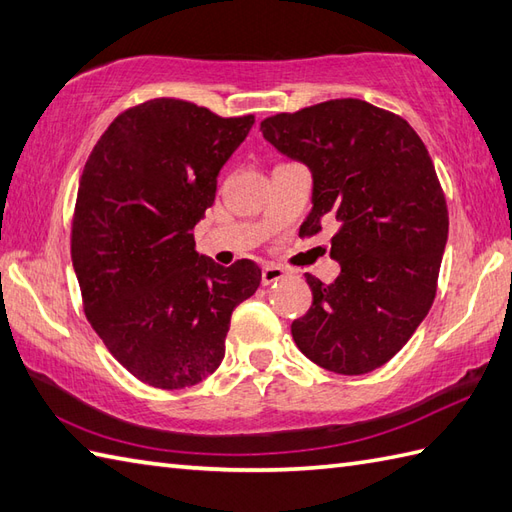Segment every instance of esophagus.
I'll return each instance as SVG.
<instances>
[{"label": "esophagus", "mask_w": 512, "mask_h": 512, "mask_svg": "<svg viewBox=\"0 0 512 512\" xmlns=\"http://www.w3.org/2000/svg\"><path fill=\"white\" fill-rule=\"evenodd\" d=\"M285 278V269H280L276 265H267L263 267V285H274V282Z\"/></svg>", "instance_id": "1"}]
</instances>
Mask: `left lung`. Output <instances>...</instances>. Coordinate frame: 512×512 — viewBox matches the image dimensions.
I'll list each match as a JSON object with an SVG mask.
<instances>
[{
  "instance_id": "obj_1",
  "label": "left lung",
  "mask_w": 512,
  "mask_h": 512,
  "mask_svg": "<svg viewBox=\"0 0 512 512\" xmlns=\"http://www.w3.org/2000/svg\"><path fill=\"white\" fill-rule=\"evenodd\" d=\"M263 138L309 166L313 208L300 234L339 223L331 285L306 274L313 304L291 324L317 366L366 374L388 363L436 298L449 212L418 133L392 111L339 98L260 122Z\"/></svg>"
}]
</instances>
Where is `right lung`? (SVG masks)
Listing matches in <instances>:
<instances>
[{"instance_id":"obj_1","label":"right lung","mask_w":512,"mask_h":512,"mask_svg":"<svg viewBox=\"0 0 512 512\" xmlns=\"http://www.w3.org/2000/svg\"><path fill=\"white\" fill-rule=\"evenodd\" d=\"M252 124L186 100H146L109 124L85 164L72 221L85 315L153 388H190L217 370L232 311L260 285L254 260L221 267L192 236Z\"/></svg>"}]
</instances>
